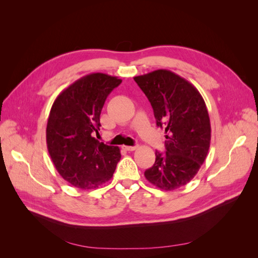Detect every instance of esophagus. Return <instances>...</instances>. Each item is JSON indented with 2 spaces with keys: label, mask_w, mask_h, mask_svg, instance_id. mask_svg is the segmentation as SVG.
Here are the masks:
<instances>
[{
  "label": "esophagus",
  "mask_w": 258,
  "mask_h": 258,
  "mask_svg": "<svg viewBox=\"0 0 258 258\" xmlns=\"http://www.w3.org/2000/svg\"><path fill=\"white\" fill-rule=\"evenodd\" d=\"M137 147H138V146H126V145L122 146L123 150H126V151H128V152H132V151L137 150Z\"/></svg>",
  "instance_id": "obj_1"
}]
</instances>
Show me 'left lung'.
I'll return each mask as SVG.
<instances>
[{
    "label": "left lung",
    "instance_id": "obj_1",
    "mask_svg": "<svg viewBox=\"0 0 258 258\" xmlns=\"http://www.w3.org/2000/svg\"><path fill=\"white\" fill-rule=\"evenodd\" d=\"M166 132V153L156 151L154 166L144 175L156 187L174 190L186 185L205 162L211 142L207 105L192 84L169 70L134 77Z\"/></svg>",
    "mask_w": 258,
    "mask_h": 258
}]
</instances>
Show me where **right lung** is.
Returning <instances> with one entry per match:
<instances>
[{
	"instance_id": "obj_1",
	"label": "right lung",
	"mask_w": 258,
	"mask_h": 258,
	"mask_svg": "<svg viewBox=\"0 0 258 258\" xmlns=\"http://www.w3.org/2000/svg\"><path fill=\"white\" fill-rule=\"evenodd\" d=\"M121 83L116 76L91 73L69 86L54 100L46 127V143L59 174L82 189L110 181L120 160L118 146L93 137L111 91Z\"/></svg>"
}]
</instances>
